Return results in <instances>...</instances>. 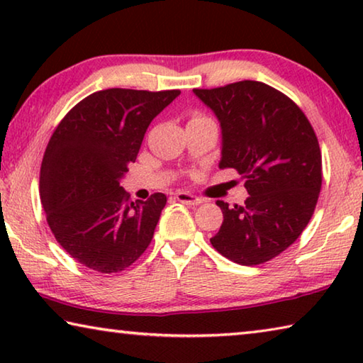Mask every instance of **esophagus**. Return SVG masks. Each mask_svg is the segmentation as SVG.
Returning <instances> with one entry per match:
<instances>
[{
	"mask_svg": "<svg viewBox=\"0 0 363 363\" xmlns=\"http://www.w3.org/2000/svg\"><path fill=\"white\" fill-rule=\"evenodd\" d=\"M174 199L179 201V203H184V205H199V203H201L200 199H196V196H194L192 194H187V192H177L174 195Z\"/></svg>",
	"mask_w": 363,
	"mask_h": 363,
	"instance_id": "obj_1",
	"label": "esophagus"
}]
</instances>
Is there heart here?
Segmentation results:
<instances>
[{
  "mask_svg": "<svg viewBox=\"0 0 363 363\" xmlns=\"http://www.w3.org/2000/svg\"><path fill=\"white\" fill-rule=\"evenodd\" d=\"M203 118H205V116H200V115H195V116H194V118H192V120H203Z\"/></svg>",
  "mask_w": 363,
  "mask_h": 363,
  "instance_id": "obj_1",
  "label": "heart"
}]
</instances>
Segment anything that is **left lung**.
Listing matches in <instances>:
<instances>
[{"label": "left lung", "instance_id": "obj_1", "mask_svg": "<svg viewBox=\"0 0 363 363\" xmlns=\"http://www.w3.org/2000/svg\"><path fill=\"white\" fill-rule=\"evenodd\" d=\"M220 125L219 168L247 182L243 205H216L223 225L210 242L242 266H256L285 251L314 214L322 187V153L309 120L290 97L261 82L194 89Z\"/></svg>", "mask_w": 363, "mask_h": 363}]
</instances>
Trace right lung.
Returning a JSON list of instances; mask_svg holds the SVG:
<instances>
[{
    "mask_svg": "<svg viewBox=\"0 0 363 363\" xmlns=\"http://www.w3.org/2000/svg\"><path fill=\"white\" fill-rule=\"evenodd\" d=\"M179 94L97 91L52 133L41 163V205L60 247L83 266L120 272L149 247L167 195L134 203L120 182L136 162L152 120Z\"/></svg>",
    "mask_w": 363,
    "mask_h": 363,
    "instance_id": "right-lung-1",
    "label": "right lung"
}]
</instances>
